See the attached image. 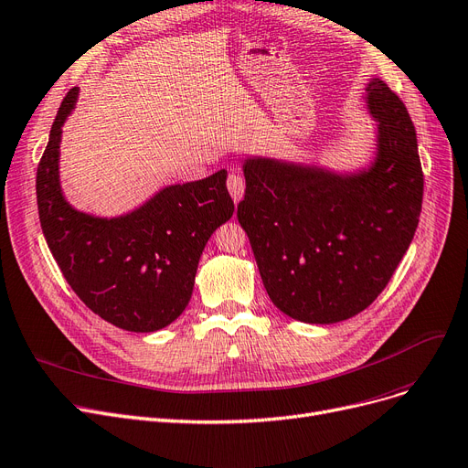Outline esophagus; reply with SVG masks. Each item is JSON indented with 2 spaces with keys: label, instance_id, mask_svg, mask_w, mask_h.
Masks as SVG:
<instances>
[{
  "label": "esophagus",
  "instance_id": "esophagus-1",
  "mask_svg": "<svg viewBox=\"0 0 468 468\" xmlns=\"http://www.w3.org/2000/svg\"><path fill=\"white\" fill-rule=\"evenodd\" d=\"M228 189H229V195L233 197L235 202H239L242 198V195H245V179H242V176L239 172L229 174Z\"/></svg>",
  "mask_w": 468,
  "mask_h": 468
}]
</instances>
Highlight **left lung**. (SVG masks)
<instances>
[{
  "label": "left lung",
  "mask_w": 468,
  "mask_h": 468,
  "mask_svg": "<svg viewBox=\"0 0 468 468\" xmlns=\"http://www.w3.org/2000/svg\"><path fill=\"white\" fill-rule=\"evenodd\" d=\"M363 103L377 122L367 165L242 160L239 223L271 302L296 321L331 324L371 306L417 229L422 170L413 122L380 78L365 84Z\"/></svg>",
  "instance_id": "8db88e82"
}]
</instances>
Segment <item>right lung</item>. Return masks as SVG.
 Wrapping results in <instances>:
<instances>
[{
    "label": "right lung",
    "instance_id": "obj_1",
    "mask_svg": "<svg viewBox=\"0 0 468 468\" xmlns=\"http://www.w3.org/2000/svg\"><path fill=\"white\" fill-rule=\"evenodd\" d=\"M78 91L72 88L60 103L39 160V223L57 266L93 314L118 329L154 333L184 314L202 250L235 212L228 170L162 187L120 216L74 208L60 187L58 149Z\"/></svg>",
    "mask_w": 468,
    "mask_h": 468
}]
</instances>
